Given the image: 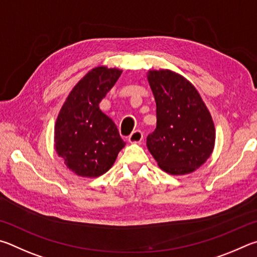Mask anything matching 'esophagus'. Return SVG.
<instances>
[{"instance_id":"esophagus-1","label":"esophagus","mask_w":257,"mask_h":257,"mask_svg":"<svg viewBox=\"0 0 257 257\" xmlns=\"http://www.w3.org/2000/svg\"><path fill=\"white\" fill-rule=\"evenodd\" d=\"M143 139V133L140 130H136L131 133V136L128 137V141L131 143H140Z\"/></svg>"}]
</instances>
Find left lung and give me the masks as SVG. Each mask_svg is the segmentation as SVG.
Instances as JSON below:
<instances>
[{"instance_id":"1","label":"left lung","mask_w":257,"mask_h":257,"mask_svg":"<svg viewBox=\"0 0 257 257\" xmlns=\"http://www.w3.org/2000/svg\"><path fill=\"white\" fill-rule=\"evenodd\" d=\"M157 106V127L147 147L164 172L186 175L200 168L214 148L212 117L194 85L170 70L148 72Z\"/></svg>"}]
</instances>
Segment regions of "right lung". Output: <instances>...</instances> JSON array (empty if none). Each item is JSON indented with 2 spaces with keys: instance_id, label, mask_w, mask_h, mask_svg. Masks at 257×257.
<instances>
[{
  "instance_id": "add662e5",
  "label": "right lung",
  "mask_w": 257,
  "mask_h": 257,
  "mask_svg": "<svg viewBox=\"0 0 257 257\" xmlns=\"http://www.w3.org/2000/svg\"><path fill=\"white\" fill-rule=\"evenodd\" d=\"M120 74L119 69L94 67L74 85L58 112L55 151L78 176L92 178L105 174L126 145L114 121L99 109V102Z\"/></svg>"
}]
</instances>
